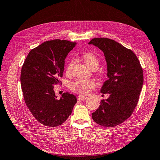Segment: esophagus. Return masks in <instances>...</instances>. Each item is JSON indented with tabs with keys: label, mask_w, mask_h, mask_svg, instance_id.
<instances>
[{
	"label": "esophagus",
	"mask_w": 160,
	"mask_h": 160,
	"mask_svg": "<svg viewBox=\"0 0 160 160\" xmlns=\"http://www.w3.org/2000/svg\"><path fill=\"white\" fill-rule=\"evenodd\" d=\"M78 99V100H84V99H87L88 98L85 97V96H82V95H79L77 97Z\"/></svg>",
	"instance_id": "esophagus-1"
}]
</instances>
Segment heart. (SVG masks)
<instances>
[{
  "label": "heart",
  "mask_w": 160,
  "mask_h": 160,
  "mask_svg": "<svg viewBox=\"0 0 160 160\" xmlns=\"http://www.w3.org/2000/svg\"><path fill=\"white\" fill-rule=\"evenodd\" d=\"M83 61L86 64L92 69H98L99 65V61L97 56L92 52H86L82 55ZM76 60L73 58H71L65 67V73L68 75L72 73L73 67L75 65ZM96 84L92 80H86L78 79L74 81L70 84V89L80 95H87L91 89L95 88Z\"/></svg>",
  "instance_id": "b5f03b06"
}]
</instances>
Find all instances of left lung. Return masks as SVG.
Returning a JSON list of instances; mask_svg holds the SVG:
<instances>
[{
  "label": "left lung",
  "mask_w": 160,
  "mask_h": 160,
  "mask_svg": "<svg viewBox=\"0 0 160 160\" xmlns=\"http://www.w3.org/2000/svg\"><path fill=\"white\" fill-rule=\"evenodd\" d=\"M88 44L98 47L104 54L108 80L101 92L110 94L92 113V118L99 125L112 128L130 117L138 104L143 85L142 68L133 52L114 40L94 38Z\"/></svg>",
  "instance_id": "left-lung-1"
}]
</instances>
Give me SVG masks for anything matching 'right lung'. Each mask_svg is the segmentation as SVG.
Masks as SVG:
<instances>
[{"label": "right lung", "mask_w": 160, "mask_h": 160, "mask_svg": "<svg viewBox=\"0 0 160 160\" xmlns=\"http://www.w3.org/2000/svg\"><path fill=\"white\" fill-rule=\"evenodd\" d=\"M68 40L47 41L33 48L21 70V87L24 102L35 119L43 125L57 127L72 112L77 102L75 95L62 93L56 97L54 85L60 84L65 59L76 46Z\"/></svg>", "instance_id": "obj_1"}]
</instances>
